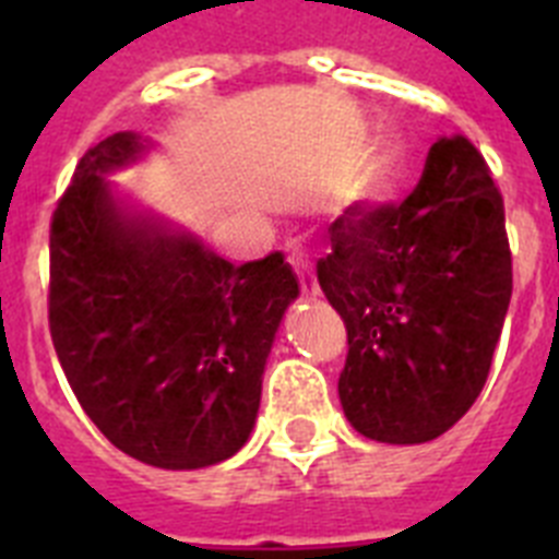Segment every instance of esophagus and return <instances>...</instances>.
I'll return each mask as SVG.
<instances>
[{
	"label": "esophagus",
	"mask_w": 559,
	"mask_h": 559,
	"mask_svg": "<svg viewBox=\"0 0 559 559\" xmlns=\"http://www.w3.org/2000/svg\"><path fill=\"white\" fill-rule=\"evenodd\" d=\"M288 263L294 265V271H296V276H299V285H302L305 294H313V296L319 294L313 265H310L308 254H305V251H299V249H294V251H290V257H288Z\"/></svg>",
	"instance_id": "1"
}]
</instances>
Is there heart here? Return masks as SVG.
Segmentation results:
<instances>
[{
	"mask_svg": "<svg viewBox=\"0 0 559 559\" xmlns=\"http://www.w3.org/2000/svg\"><path fill=\"white\" fill-rule=\"evenodd\" d=\"M394 170H397V153L394 147H380L364 173V192L372 199H383L392 192Z\"/></svg>",
	"mask_w": 559,
	"mask_h": 559,
	"instance_id": "b5f03b06",
	"label": "heart"
}]
</instances>
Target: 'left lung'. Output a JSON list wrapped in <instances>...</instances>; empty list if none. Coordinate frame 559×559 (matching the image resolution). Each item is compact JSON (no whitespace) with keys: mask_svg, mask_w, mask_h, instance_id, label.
Returning <instances> with one entry per match:
<instances>
[{"mask_svg":"<svg viewBox=\"0 0 559 559\" xmlns=\"http://www.w3.org/2000/svg\"><path fill=\"white\" fill-rule=\"evenodd\" d=\"M316 263L347 328L338 378L358 433L417 445L481 394L512 296L503 199L467 136H439L400 204L349 206Z\"/></svg>","mask_w":559,"mask_h":559,"instance_id":"1","label":"left lung"}]
</instances>
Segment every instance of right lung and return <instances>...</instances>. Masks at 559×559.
Returning a JSON list of instances; mask_svg holds the SVG:
<instances>
[{
	"instance_id": "right-lung-1",
	"label": "right lung",
	"mask_w": 559,
	"mask_h": 559,
	"mask_svg": "<svg viewBox=\"0 0 559 559\" xmlns=\"http://www.w3.org/2000/svg\"><path fill=\"white\" fill-rule=\"evenodd\" d=\"M136 133L88 147L49 224V335L69 386L114 448L165 471L235 456L254 428L265 358L299 294L280 251L226 263L128 215L103 173Z\"/></svg>"
}]
</instances>
